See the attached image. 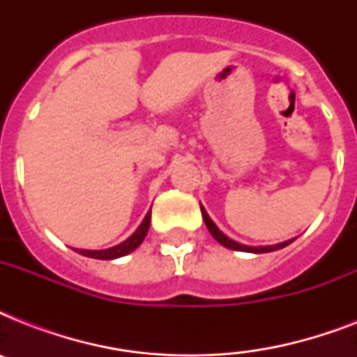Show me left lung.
Masks as SVG:
<instances>
[{"label": "left lung", "mask_w": 357, "mask_h": 357, "mask_svg": "<svg viewBox=\"0 0 357 357\" xmlns=\"http://www.w3.org/2000/svg\"><path fill=\"white\" fill-rule=\"evenodd\" d=\"M200 209H202V217H204V222H206L207 229H209V234L217 238L218 243L222 244V246H226V248H229V250H237V252H248V254H266V252H274V250L285 248L287 244H291L294 241V238H289V241H283V243L266 244V246H248V244L237 243V241L229 238L228 235L222 234V231L217 228V224L213 222L211 217L207 215V211L204 209V206H202V204H200Z\"/></svg>", "instance_id": "8db88e82"}]
</instances>
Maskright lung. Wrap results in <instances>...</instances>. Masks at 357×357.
<instances>
[{
  "instance_id": "obj_1",
  "label": "right lung",
  "mask_w": 357,
  "mask_h": 357,
  "mask_svg": "<svg viewBox=\"0 0 357 357\" xmlns=\"http://www.w3.org/2000/svg\"><path fill=\"white\" fill-rule=\"evenodd\" d=\"M150 218H151V209L146 213L144 220L140 222V226L135 229V234L131 237H128L123 243L116 244V246H111V248L105 250H81L74 248L75 252H79L81 255L85 257H94V259H119V257H123V255L131 254L135 248H139L140 243L144 241L148 229H150Z\"/></svg>"
}]
</instances>
